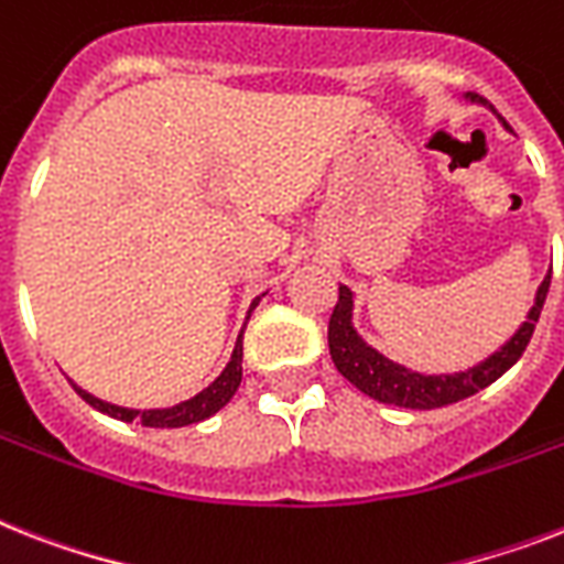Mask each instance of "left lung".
Returning <instances> with one entry per match:
<instances>
[{
    "label": "left lung",
    "instance_id": "obj_1",
    "mask_svg": "<svg viewBox=\"0 0 564 564\" xmlns=\"http://www.w3.org/2000/svg\"><path fill=\"white\" fill-rule=\"evenodd\" d=\"M469 98L478 100V95H469ZM480 104H487V100L480 98ZM547 290H551V274L544 278L539 292H535V304L530 306L528 322L521 324L519 333L498 354L489 356L487 361H480V365L464 370V373H452V377H423V373H414V370L386 359V356L361 341L359 333L354 329V292L347 286H338V301L333 306L327 327L329 356L336 361L338 373L347 382H354L361 393L373 397V400L400 405V409H443V405L460 402L492 386L498 377H505L507 370L521 359V354L528 350L530 338H533Z\"/></svg>",
    "mask_w": 564,
    "mask_h": 564
}]
</instances>
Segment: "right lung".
Here are the masks:
<instances>
[{
    "mask_svg": "<svg viewBox=\"0 0 564 564\" xmlns=\"http://www.w3.org/2000/svg\"><path fill=\"white\" fill-rule=\"evenodd\" d=\"M260 301V297H258ZM258 301L251 304V310L258 306ZM249 310V315H251ZM240 379H242V333L237 338L235 345V354H231V361L226 365V370L219 373L214 382H210L205 391H199L194 400H185L173 405V409H153V411H132V409H121V405H112V402H104L98 397H91L86 393L84 388H77L75 382V391L89 402L91 409H98L100 414H109L116 416V420H123V423H132V420H139L141 425H150V429H182V425H191V423H199V420H208L210 414H217L223 405H226L231 397L237 393L240 388Z\"/></svg>",
    "mask_w": 564,
    "mask_h": 564,
    "instance_id": "right-lung-1",
    "label": "right lung"
}]
</instances>
